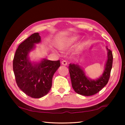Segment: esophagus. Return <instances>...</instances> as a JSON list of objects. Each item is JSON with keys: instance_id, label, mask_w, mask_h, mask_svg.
<instances>
[{"instance_id": "34e87169", "label": "esophagus", "mask_w": 125, "mask_h": 125, "mask_svg": "<svg viewBox=\"0 0 125 125\" xmlns=\"http://www.w3.org/2000/svg\"><path fill=\"white\" fill-rule=\"evenodd\" d=\"M62 64L64 65H67V62L66 61L63 60L62 61Z\"/></svg>"}]
</instances>
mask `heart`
Here are the masks:
<instances>
[{
	"instance_id": "obj_1",
	"label": "heart",
	"mask_w": 125,
	"mask_h": 125,
	"mask_svg": "<svg viewBox=\"0 0 125 125\" xmlns=\"http://www.w3.org/2000/svg\"><path fill=\"white\" fill-rule=\"evenodd\" d=\"M78 37L77 36H74V37H72L70 38H68V39H65L64 40H63L62 41H61L60 43V47L61 48H65V47H67V46H69L71 45H72L73 43H75V42L78 41Z\"/></svg>"
}]
</instances>
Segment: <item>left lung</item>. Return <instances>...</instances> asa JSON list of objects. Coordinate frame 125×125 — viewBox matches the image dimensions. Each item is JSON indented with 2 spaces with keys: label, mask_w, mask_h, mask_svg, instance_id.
I'll return each mask as SVG.
<instances>
[{
  "label": "left lung",
  "mask_w": 125,
  "mask_h": 125,
  "mask_svg": "<svg viewBox=\"0 0 125 125\" xmlns=\"http://www.w3.org/2000/svg\"><path fill=\"white\" fill-rule=\"evenodd\" d=\"M106 48L107 61L103 73L96 79H91L86 75L83 69L79 64L71 63L69 71L72 85L75 92L84 96H91L100 91L108 83L113 66V56L111 51Z\"/></svg>",
  "instance_id": "obj_1"
}]
</instances>
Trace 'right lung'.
Listing matches in <instances>:
<instances>
[{
	"label": "right lung",
	"mask_w": 125,
	"mask_h": 125,
	"mask_svg": "<svg viewBox=\"0 0 125 125\" xmlns=\"http://www.w3.org/2000/svg\"><path fill=\"white\" fill-rule=\"evenodd\" d=\"M39 33H34L23 41L16 51L13 60V71L18 87L27 95L40 98L46 95L52 87V78L60 67V60L43 58L32 62L29 53L41 42Z\"/></svg>",
	"instance_id": "add662e5"
}]
</instances>
